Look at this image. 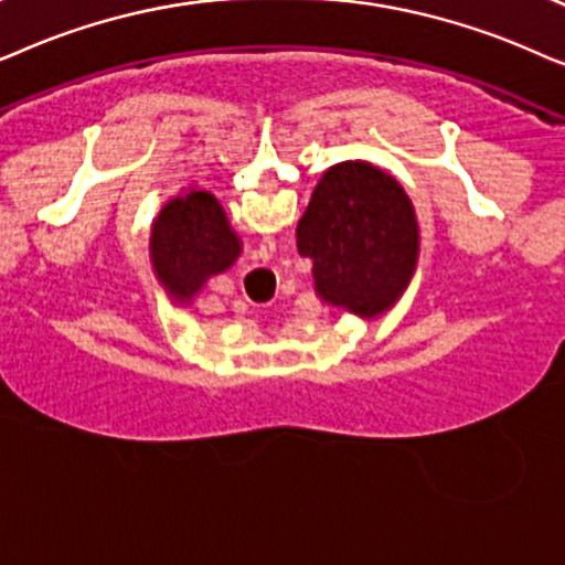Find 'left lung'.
I'll use <instances>...</instances> for the list:
<instances>
[{"mask_svg": "<svg viewBox=\"0 0 565 565\" xmlns=\"http://www.w3.org/2000/svg\"><path fill=\"white\" fill-rule=\"evenodd\" d=\"M297 250L312 260L322 302L377 318L416 270L418 224L408 193L370 162L333 164L297 224Z\"/></svg>", "mask_w": 565, "mask_h": 565, "instance_id": "1", "label": "left lung"}]
</instances>
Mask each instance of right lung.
I'll use <instances>...</instances> for the list:
<instances>
[{
    "label": "right lung",
    "instance_id": "obj_1",
    "mask_svg": "<svg viewBox=\"0 0 565 565\" xmlns=\"http://www.w3.org/2000/svg\"><path fill=\"white\" fill-rule=\"evenodd\" d=\"M154 274L175 305H191L201 287L224 274L239 255V237L209 191L191 188L157 214L149 239Z\"/></svg>",
    "mask_w": 565,
    "mask_h": 565
}]
</instances>
